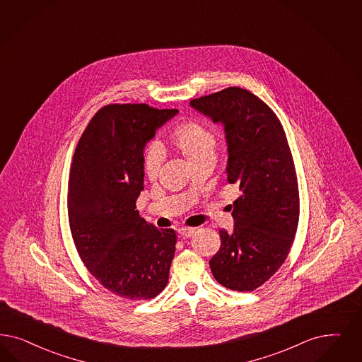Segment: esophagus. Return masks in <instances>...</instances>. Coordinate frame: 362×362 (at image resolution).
Masks as SVG:
<instances>
[{"label":"esophagus","instance_id":"esophagus-1","mask_svg":"<svg viewBox=\"0 0 362 362\" xmlns=\"http://www.w3.org/2000/svg\"><path fill=\"white\" fill-rule=\"evenodd\" d=\"M177 234L179 237L182 238H191L195 234V228H191V227H182L177 230Z\"/></svg>","mask_w":362,"mask_h":362}]
</instances>
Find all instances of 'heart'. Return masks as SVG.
<instances>
[{
  "mask_svg": "<svg viewBox=\"0 0 362 362\" xmlns=\"http://www.w3.org/2000/svg\"><path fill=\"white\" fill-rule=\"evenodd\" d=\"M170 141L194 168L206 163L215 164L216 135L198 120H187L177 125L170 135ZM162 164V150L155 144L148 146L143 155V170L146 176L151 180L156 179Z\"/></svg>",
  "mask_w": 362,
  "mask_h": 362,
  "instance_id": "heart-1",
  "label": "heart"
}]
</instances>
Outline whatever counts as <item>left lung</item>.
<instances>
[{"label":"left lung","instance_id":"left-lung-1","mask_svg":"<svg viewBox=\"0 0 362 362\" xmlns=\"http://www.w3.org/2000/svg\"><path fill=\"white\" fill-rule=\"evenodd\" d=\"M189 105L223 125L227 182L242 191L233 203V233L219 231L212 275L227 288L252 291L285 262L298 226V183L285 131L247 89L226 88Z\"/></svg>","mask_w":362,"mask_h":362}]
</instances>
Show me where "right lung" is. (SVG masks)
Instances as JSON below:
<instances>
[{
    "label": "right lung",
    "instance_id": "add662e5",
    "mask_svg": "<svg viewBox=\"0 0 362 362\" xmlns=\"http://www.w3.org/2000/svg\"><path fill=\"white\" fill-rule=\"evenodd\" d=\"M177 112L147 104L105 105L76 147L68 186L76 249L89 273L123 298H153L168 282L176 234L146 222L136 200L144 148Z\"/></svg>",
    "mask_w": 362,
    "mask_h": 362
}]
</instances>
